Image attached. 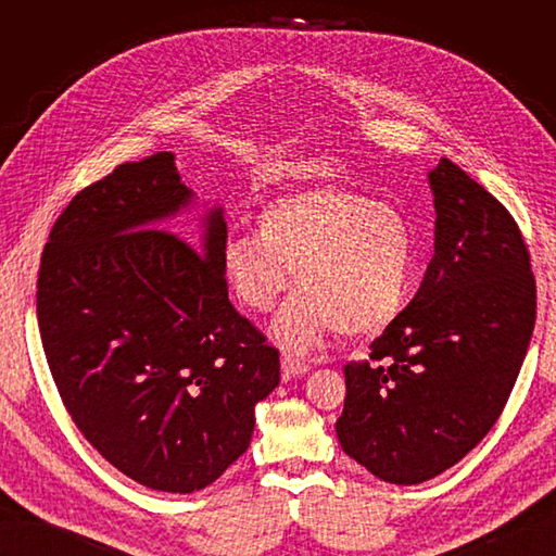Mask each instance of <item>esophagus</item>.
<instances>
[{
  "label": "esophagus",
  "instance_id": "esophagus-1",
  "mask_svg": "<svg viewBox=\"0 0 556 556\" xmlns=\"http://www.w3.org/2000/svg\"><path fill=\"white\" fill-rule=\"evenodd\" d=\"M280 368H282V378H288V380L299 378V376H304V374L311 371V366L301 357L292 355V352H285L282 359H280Z\"/></svg>",
  "mask_w": 556,
  "mask_h": 556
}]
</instances>
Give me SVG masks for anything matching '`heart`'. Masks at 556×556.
<instances>
[{
    "label": "heart",
    "instance_id": "b5f03b06",
    "mask_svg": "<svg viewBox=\"0 0 556 556\" xmlns=\"http://www.w3.org/2000/svg\"><path fill=\"white\" fill-rule=\"evenodd\" d=\"M257 231L229 233L223 268L252 311H268L288 290L274 333L296 350L339 329L350 339L390 327L406 308L415 271V233L401 208L343 185L285 194L266 204Z\"/></svg>",
    "mask_w": 556,
    "mask_h": 556
}]
</instances>
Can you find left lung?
<instances>
[{
	"label": "left lung",
	"mask_w": 556,
	"mask_h": 556,
	"mask_svg": "<svg viewBox=\"0 0 556 556\" xmlns=\"http://www.w3.org/2000/svg\"><path fill=\"white\" fill-rule=\"evenodd\" d=\"M433 257L410 304L345 371L336 435L392 484L464 459L506 408L535 325V280L513 215L457 164L429 172Z\"/></svg>",
	"instance_id": "left-lung-1"
}]
</instances>
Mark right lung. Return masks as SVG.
Returning <instances> with one entry per match:
<instances>
[{
    "label": "right lung",
    "mask_w": 556,
    "mask_h": 556,
    "mask_svg": "<svg viewBox=\"0 0 556 556\" xmlns=\"http://www.w3.org/2000/svg\"><path fill=\"white\" fill-rule=\"evenodd\" d=\"M174 160L125 162L70 201L41 255L37 317L88 443L139 484L190 494L248 450L280 359L229 301L223 206L199 250L157 229L194 199Z\"/></svg>",
    "instance_id": "obj_1"
}]
</instances>
